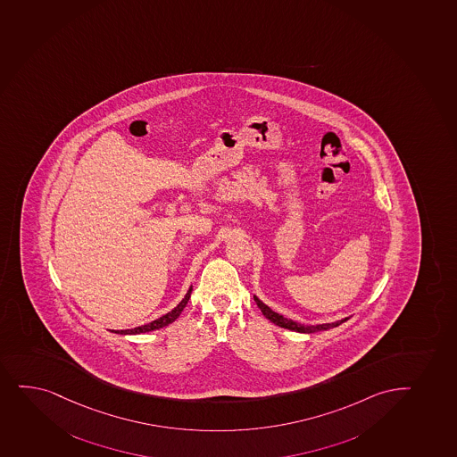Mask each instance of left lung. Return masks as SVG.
Wrapping results in <instances>:
<instances>
[{
  "label": "left lung",
  "instance_id": "1",
  "mask_svg": "<svg viewBox=\"0 0 457 457\" xmlns=\"http://www.w3.org/2000/svg\"><path fill=\"white\" fill-rule=\"evenodd\" d=\"M258 307L262 310V313L269 319L270 322L277 323L278 327L281 328L292 329V331H298V333H318V331H325V329L336 328L340 323L346 322L349 318L342 319L337 322L322 323V325H303V323L295 322L292 319L284 318L281 314L275 313L270 308L267 307L266 303H262L257 296H253Z\"/></svg>",
  "mask_w": 457,
  "mask_h": 457
}]
</instances>
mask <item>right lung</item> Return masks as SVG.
Instances as JSON below:
<instances>
[{
  "mask_svg": "<svg viewBox=\"0 0 457 457\" xmlns=\"http://www.w3.org/2000/svg\"><path fill=\"white\" fill-rule=\"evenodd\" d=\"M191 292H193V287H190L188 293L185 295V298L180 301L179 305L175 308V310H171L170 313L164 314L162 318L156 319L154 322L145 323L143 327H137L134 329H121V331H115V333L119 334H139V333H149V331H154V329L162 328V327H167L171 322H175L176 319L179 318V314L184 312L185 305L188 303V299H190Z\"/></svg>",
  "mask_w": 457,
  "mask_h": 457,
  "instance_id": "right-lung-1",
  "label": "right lung"
}]
</instances>
